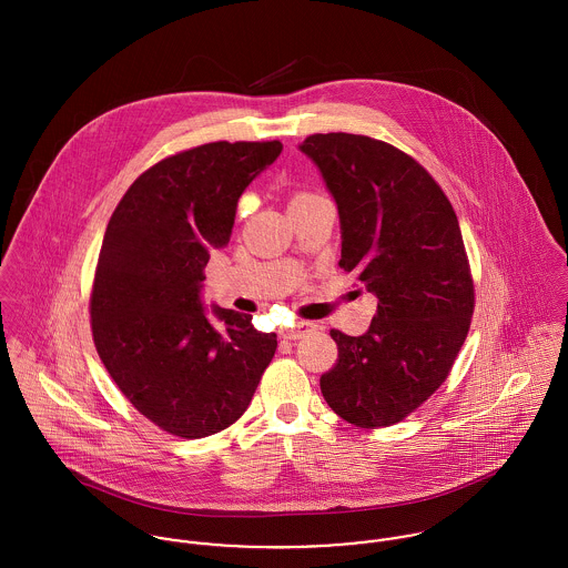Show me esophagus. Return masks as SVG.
<instances>
[{
    "label": "esophagus",
    "instance_id": "34e87169",
    "mask_svg": "<svg viewBox=\"0 0 568 568\" xmlns=\"http://www.w3.org/2000/svg\"><path fill=\"white\" fill-rule=\"evenodd\" d=\"M313 329H315V325L311 324V322H300V324L291 325V327H284V329H282V336L295 341V338L306 336V334L313 332Z\"/></svg>",
    "mask_w": 568,
    "mask_h": 568
}]
</instances>
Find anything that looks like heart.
<instances>
[{"label": "heart", "mask_w": 568, "mask_h": 568, "mask_svg": "<svg viewBox=\"0 0 568 568\" xmlns=\"http://www.w3.org/2000/svg\"><path fill=\"white\" fill-rule=\"evenodd\" d=\"M313 196H317V194H313V192H297V194L291 199V203H295V201H304V199H313Z\"/></svg>", "instance_id": "b5f03b06"}]
</instances>
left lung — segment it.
Instances as JSON below:
<instances>
[{"label": "left lung", "instance_id": "obj_1", "mask_svg": "<svg viewBox=\"0 0 568 568\" xmlns=\"http://www.w3.org/2000/svg\"><path fill=\"white\" fill-rule=\"evenodd\" d=\"M300 151L336 201L338 266L378 300L365 334L329 329L338 358L322 394L354 426H392L442 387L468 336L475 284L457 214L437 181L387 142L317 133Z\"/></svg>", "mask_w": 568, "mask_h": 568}]
</instances>
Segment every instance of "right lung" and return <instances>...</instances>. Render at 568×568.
I'll list each match as a JSON object with an SVG mask.
<instances>
[{
    "mask_svg": "<svg viewBox=\"0 0 568 568\" xmlns=\"http://www.w3.org/2000/svg\"><path fill=\"white\" fill-rule=\"evenodd\" d=\"M282 153L273 142H212L142 172L118 203L98 255L91 332L118 389L165 433L199 439L251 403L277 336L214 306L201 286L230 243L244 187Z\"/></svg>",
    "mask_w": 568,
    "mask_h": 568,
    "instance_id": "add662e5",
    "label": "right lung"
}]
</instances>
